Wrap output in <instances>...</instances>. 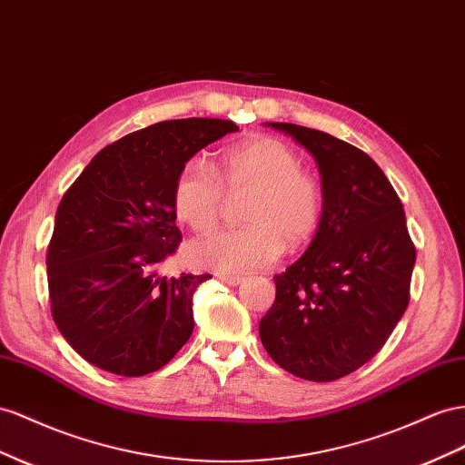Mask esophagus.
<instances>
[{
    "mask_svg": "<svg viewBox=\"0 0 465 465\" xmlns=\"http://www.w3.org/2000/svg\"><path fill=\"white\" fill-rule=\"evenodd\" d=\"M219 280L223 283H227V285H238V283H242L244 278H242V275H236V273H221Z\"/></svg>",
    "mask_w": 465,
    "mask_h": 465,
    "instance_id": "1",
    "label": "esophagus"
}]
</instances>
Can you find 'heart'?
<instances>
[{
	"instance_id": "heart-1",
	"label": "heart",
	"mask_w": 465,
	"mask_h": 465,
	"mask_svg": "<svg viewBox=\"0 0 465 465\" xmlns=\"http://www.w3.org/2000/svg\"><path fill=\"white\" fill-rule=\"evenodd\" d=\"M229 193L252 190L244 205L242 227L221 229L192 242V258L221 272H246L278 260L285 241L309 242L321 227L324 193L321 182L303 170L295 150L273 136L229 146L213 168L190 158L173 183L175 215L193 231H209L221 219Z\"/></svg>"
}]
</instances>
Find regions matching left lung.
<instances>
[{
    "label": "left lung",
    "mask_w": 465,
    "mask_h": 465,
    "mask_svg": "<svg viewBox=\"0 0 465 465\" xmlns=\"http://www.w3.org/2000/svg\"><path fill=\"white\" fill-rule=\"evenodd\" d=\"M268 124L317 160L324 213L307 252L273 275L260 338L285 371L334 381L378 354L403 317L417 248L397 192L363 150L301 124Z\"/></svg>",
    "instance_id": "obj_1"
}]
</instances>
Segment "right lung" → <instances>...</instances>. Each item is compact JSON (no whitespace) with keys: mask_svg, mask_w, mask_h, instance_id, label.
<instances>
[{"mask_svg":"<svg viewBox=\"0 0 465 465\" xmlns=\"http://www.w3.org/2000/svg\"><path fill=\"white\" fill-rule=\"evenodd\" d=\"M238 131L227 119H173L94 156L62 197L46 250L53 319L94 366L139 378L193 332V295L211 275L162 273L182 242L173 183L195 153Z\"/></svg>","mask_w":465,"mask_h":465,"instance_id":"right-lung-1","label":"right lung"}]
</instances>
